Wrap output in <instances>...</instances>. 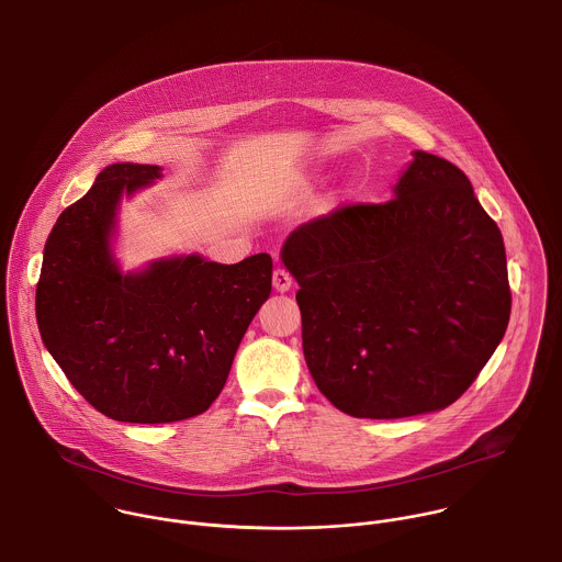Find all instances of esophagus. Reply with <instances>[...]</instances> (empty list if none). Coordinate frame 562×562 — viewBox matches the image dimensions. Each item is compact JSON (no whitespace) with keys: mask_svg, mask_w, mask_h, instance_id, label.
Returning a JSON list of instances; mask_svg holds the SVG:
<instances>
[{"mask_svg":"<svg viewBox=\"0 0 562 562\" xmlns=\"http://www.w3.org/2000/svg\"><path fill=\"white\" fill-rule=\"evenodd\" d=\"M291 284H293V278H291L289 271H284V269H276L273 271V286H276V291L286 293L291 289Z\"/></svg>","mask_w":562,"mask_h":562,"instance_id":"obj_1","label":"esophagus"}]
</instances>
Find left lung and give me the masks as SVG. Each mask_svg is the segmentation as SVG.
<instances>
[{"instance_id":"1","label":"left lung","mask_w":562,"mask_h":562,"mask_svg":"<svg viewBox=\"0 0 562 562\" xmlns=\"http://www.w3.org/2000/svg\"><path fill=\"white\" fill-rule=\"evenodd\" d=\"M319 392L355 418L453 405L504 339L513 293L497 223L451 161L414 153L385 203H348L282 247Z\"/></svg>"}]
</instances>
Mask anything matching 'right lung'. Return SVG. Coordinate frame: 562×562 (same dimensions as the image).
<instances>
[{"mask_svg":"<svg viewBox=\"0 0 562 562\" xmlns=\"http://www.w3.org/2000/svg\"><path fill=\"white\" fill-rule=\"evenodd\" d=\"M150 164H113L56 218L36 282L41 339L78 394L120 423L203 414L221 394L238 344L271 293L273 260L201 256L122 276L109 251L122 192L150 183Z\"/></svg>","mask_w":562,"mask_h":562,"instance_id":"right-lung-1","label":"right lung"}]
</instances>
